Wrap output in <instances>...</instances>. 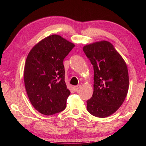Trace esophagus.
<instances>
[{
  "label": "esophagus",
  "instance_id": "34e87169",
  "mask_svg": "<svg viewBox=\"0 0 146 146\" xmlns=\"http://www.w3.org/2000/svg\"><path fill=\"white\" fill-rule=\"evenodd\" d=\"M80 88H81V86L80 85H78V86H75V87H74L73 88H74V90H75V91H78Z\"/></svg>",
  "mask_w": 146,
  "mask_h": 146
}]
</instances>
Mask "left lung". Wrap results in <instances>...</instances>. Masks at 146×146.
<instances>
[{"label":"left lung","mask_w":146,"mask_h":146,"mask_svg":"<svg viewBox=\"0 0 146 146\" xmlns=\"http://www.w3.org/2000/svg\"><path fill=\"white\" fill-rule=\"evenodd\" d=\"M93 66V93L87 110L93 116L108 117L119 109L129 89V74L125 60L113 44L101 40L83 47Z\"/></svg>","instance_id":"1"}]
</instances>
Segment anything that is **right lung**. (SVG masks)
<instances>
[{"label": "right lung", "mask_w": 146, "mask_h": 146, "mask_svg": "<svg viewBox=\"0 0 146 146\" xmlns=\"http://www.w3.org/2000/svg\"><path fill=\"white\" fill-rule=\"evenodd\" d=\"M75 44L58 35H51L36 44L28 53L24 82L29 100L39 113L55 114L66 107L70 91L63 64Z\"/></svg>", "instance_id": "1"}]
</instances>
